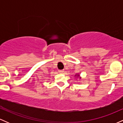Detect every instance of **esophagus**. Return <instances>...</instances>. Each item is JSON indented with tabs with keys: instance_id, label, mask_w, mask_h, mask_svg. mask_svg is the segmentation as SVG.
I'll return each mask as SVG.
<instances>
[{
	"instance_id": "esophagus-1",
	"label": "esophagus",
	"mask_w": 123,
	"mask_h": 123,
	"mask_svg": "<svg viewBox=\"0 0 123 123\" xmlns=\"http://www.w3.org/2000/svg\"><path fill=\"white\" fill-rule=\"evenodd\" d=\"M58 72L60 73H63V72H64V70H58Z\"/></svg>"
}]
</instances>
